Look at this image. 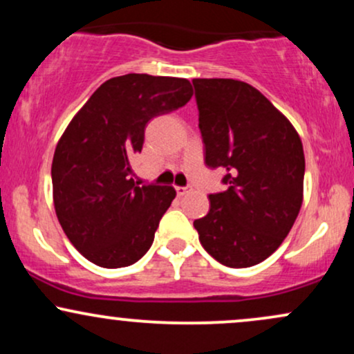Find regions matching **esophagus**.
Returning <instances> with one entry per match:
<instances>
[{"instance_id":"34e87169","label":"esophagus","mask_w":354,"mask_h":354,"mask_svg":"<svg viewBox=\"0 0 354 354\" xmlns=\"http://www.w3.org/2000/svg\"><path fill=\"white\" fill-rule=\"evenodd\" d=\"M174 189H176L178 196H185L186 193H189V191H191L189 186H174Z\"/></svg>"}]
</instances>
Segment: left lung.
<instances>
[{
	"mask_svg": "<svg viewBox=\"0 0 354 354\" xmlns=\"http://www.w3.org/2000/svg\"><path fill=\"white\" fill-rule=\"evenodd\" d=\"M205 163L228 189L193 223L221 265L250 268L278 250L303 203L304 153L295 126L263 93L228 78L193 80Z\"/></svg>",
	"mask_w": 354,
	"mask_h": 354,
	"instance_id": "left-lung-1",
	"label": "left lung"
}]
</instances>
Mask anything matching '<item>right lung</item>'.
Masks as SVG:
<instances>
[{"label":"right lung","mask_w":354,"mask_h":354,"mask_svg":"<svg viewBox=\"0 0 354 354\" xmlns=\"http://www.w3.org/2000/svg\"><path fill=\"white\" fill-rule=\"evenodd\" d=\"M193 96L185 78L129 73L104 81L56 145L53 201L71 245L101 268L136 263L153 245L160 219L176 196L173 186H136L131 158L145 128Z\"/></svg>","instance_id":"add662e5"}]
</instances>
